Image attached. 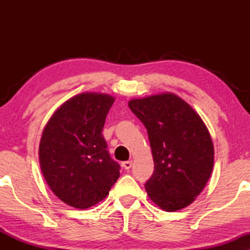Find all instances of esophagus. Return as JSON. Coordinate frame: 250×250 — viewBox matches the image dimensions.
I'll list each match as a JSON object with an SVG mask.
<instances>
[{
    "label": "esophagus",
    "mask_w": 250,
    "mask_h": 250,
    "mask_svg": "<svg viewBox=\"0 0 250 250\" xmlns=\"http://www.w3.org/2000/svg\"><path fill=\"white\" fill-rule=\"evenodd\" d=\"M132 162H131V160H127V162H124V163H123V167H124V168L125 169H129V168H131V167H132Z\"/></svg>",
    "instance_id": "obj_1"
}]
</instances>
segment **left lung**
Returning <instances> with one entry per match:
<instances>
[{
    "label": "left lung",
    "mask_w": 250,
    "mask_h": 250,
    "mask_svg": "<svg viewBox=\"0 0 250 250\" xmlns=\"http://www.w3.org/2000/svg\"><path fill=\"white\" fill-rule=\"evenodd\" d=\"M146 126L155 170L145 187L166 211L189 206L206 186L214 165V146L199 115L175 94L128 102Z\"/></svg>",
    "instance_id": "1"
}]
</instances>
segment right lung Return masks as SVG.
I'll list each match as a JSON object with an SVG mask.
<instances>
[{
  "label": "right lung",
  "instance_id": "right-lung-1",
  "mask_svg": "<svg viewBox=\"0 0 250 250\" xmlns=\"http://www.w3.org/2000/svg\"><path fill=\"white\" fill-rule=\"evenodd\" d=\"M115 99L83 93L54 112L40 143L41 169L50 189L63 203L85 209L107 197L121 166L101 134Z\"/></svg>",
  "mask_w": 250,
  "mask_h": 250
}]
</instances>
